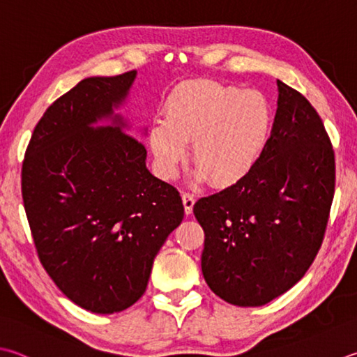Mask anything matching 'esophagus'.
<instances>
[{
	"label": "esophagus",
	"instance_id": "obj_1",
	"mask_svg": "<svg viewBox=\"0 0 357 357\" xmlns=\"http://www.w3.org/2000/svg\"><path fill=\"white\" fill-rule=\"evenodd\" d=\"M183 204H184V211L187 215H190L193 211V204H195V197H193L192 193L183 192Z\"/></svg>",
	"mask_w": 357,
	"mask_h": 357
}]
</instances>
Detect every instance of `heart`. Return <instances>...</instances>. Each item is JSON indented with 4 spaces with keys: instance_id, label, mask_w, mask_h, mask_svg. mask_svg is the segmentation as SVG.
<instances>
[{
    "instance_id": "heart-1",
    "label": "heart",
    "mask_w": 357,
    "mask_h": 357,
    "mask_svg": "<svg viewBox=\"0 0 357 357\" xmlns=\"http://www.w3.org/2000/svg\"><path fill=\"white\" fill-rule=\"evenodd\" d=\"M273 109L262 93L199 79L168 95L165 116L150 126V146L162 178L173 179L192 144V178L232 185L248 176L267 150Z\"/></svg>"
}]
</instances>
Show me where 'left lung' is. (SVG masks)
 <instances>
[{"label":"left lung","instance_id":"obj_1","mask_svg":"<svg viewBox=\"0 0 357 357\" xmlns=\"http://www.w3.org/2000/svg\"><path fill=\"white\" fill-rule=\"evenodd\" d=\"M278 109L264 156L248 176L199 198L201 270L213 294L242 307L286 294L319 252L335 185L323 121L296 90L278 81Z\"/></svg>","mask_w":357,"mask_h":357}]
</instances>
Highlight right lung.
Returning <instances> with one entry per match:
<instances>
[{
    "mask_svg": "<svg viewBox=\"0 0 357 357\" xmlns=\"http://www.w3.org/2000/svg\"><path fill=\"white\" fill-rule=\"evenodd\" d=\"M135 76L77 82L37 123L23 162L38 259L68 300L95 314L144 295L154 257L184 218L179 192L153 176L144 144L115 112Z\"/></svg>",
    "mask_w": 357,
    "mask_h": 357,
    "instance_id": "1",
    "label": "right lung"
}]
</instances>
